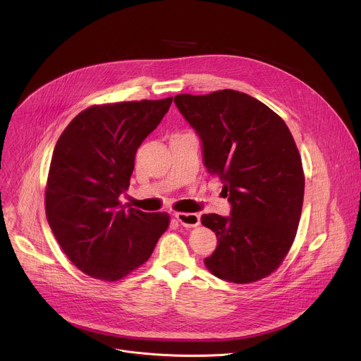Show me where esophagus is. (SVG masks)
<instances>
[{"label": "esophagus", "instance_id": "esophagus-1", "mask_svg": "<svg viewBox=\"0 0 361 361\" xmlns=\"http://www.w3.org/2000/svg\"><path fill=\"white\" fill-rule=\"evenodd\" d=\"M174 218L183 225L185 228H193V226H197L200 224V216L197 214H174Z\"/></svg>", "mask_w": 361, "mask_h": 361}]
</instances>
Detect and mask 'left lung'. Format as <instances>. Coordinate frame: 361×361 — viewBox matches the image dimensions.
<instances>
[{
  "label": "left lung",
  "mask_w": 361,
  "mask_h": 361,
  "mask_svg": "<svg viewBox=\"0 0 361 361\" xmlns=\"http://www.w3.org/2000/svg\"><path fill=\"white\" fill-rule=\"evenodd\" d=\"M174 104L199 136L203 165L219 176L231 204L230 216L200 218L218 238L206 268L235 283L268 276L291 247L305 197L301 158L287 124L231 89L177 94Z\"/></svg>",
  "instance_id": "obj_1"
}]
</instances>
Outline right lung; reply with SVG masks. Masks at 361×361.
<instances>
[{
    "label": "right lung",
    "mask_w": 361,
    "mask_h": 361,
    "mask_svg": "<svg viewBox=\"0 0 361 361\" xmlns=\"http://www.w3.org/2000/svg\"><path fill=\"white\" fill-rule=\"evenodd\" d=\"M173 98L94 105L66 127L55 145L45 209L67 257L86 275L117 281L143 264L168 228L166 214L120 203L136 152Z\"/></svg>",
    "instance_id": "1"
}]
</instances>
